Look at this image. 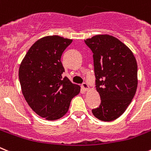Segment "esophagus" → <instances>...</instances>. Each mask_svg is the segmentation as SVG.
I'll use <instances>...</instances> for the list:
<instances>
[{
  "label": "esophagus",
  "instance_id": "1",
  "mask_svg": "<svg viewBox=\"0 0 151 151\" xmlns=\"http://www.w3.org/2000/svg\"><path fill=\"white\" fill-rule=\"evenodd\" d=\"M81 87H82V89L84 90V91H87L89 89V85L87 84V83L84 82L81 84Z\"/></svg>",
  "mask_w": 151,
  "mask_h": 151
}]
</instances>
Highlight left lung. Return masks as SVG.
Listing matches in <instances>:
<instances>
[{
  "mask_svg": "<svg viewBox=\"0 0 151 151\" xmlns=\"http://www.w3.org/2000/svg\"><path fill=\"white\" fill-rule=\"evenodd\" d=\"M93 52L96 87L101 97L95 117L104 122L124 113L137 89V63L131 50L115 37L99 35L84 40Z\"/></svg>",
  "mask_w": 151,
  "mask_h": 151,
  "instance_id": "8db88e82",
  "label": "left lung"
}]
</instances>
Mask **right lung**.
<instances>
[{
    "label": "right lung",
    "instance_id": "right-lung-1",
    "mask_svg": "<svg viewBox=\"0 0 151 151\" xmlns=\"http://www.w3.org/2000/svg\"><path fill=\"white\" fill-rule=\"evenodd\" d=\"M72 41L58 35L44 37L30 47L20 65L24 98L33 111L47 120L64 116L72 99L80 92L79 86L63 77L61 57Z\"/></svg>",
    "mask_w": 151,
    "mask_h": 151
}]
</instances>
